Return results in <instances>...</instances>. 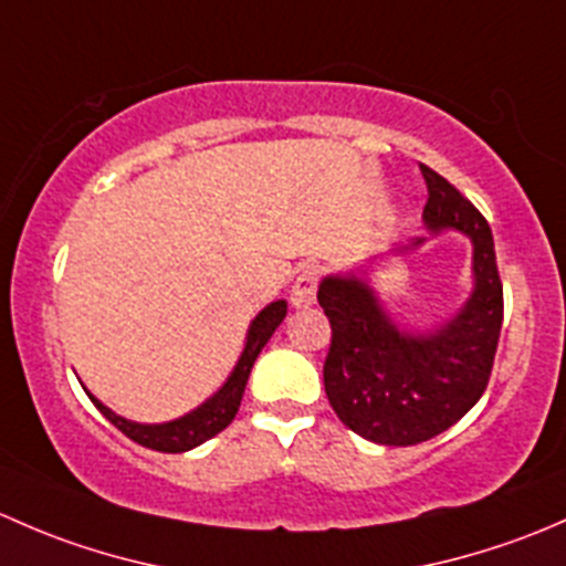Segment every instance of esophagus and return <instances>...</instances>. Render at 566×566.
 <instances>
[{
  "label": "esophagus",
  "instance_id": "obj_1",
  "mask_svg": "<svg viewBox=\"0 0 566 566\" xmlns=\"http://www.w3.org/2000/svg\"><path fill=\"white\" fill-rule=\"evenodd\" d=\"M316 285H318V270L316 266H305V270L296 275L294 285H291V305H294L296 311L316 305Z\"/></svg>",
  "mask_w": 566,
  "mask_h": 566
}]
</instances>
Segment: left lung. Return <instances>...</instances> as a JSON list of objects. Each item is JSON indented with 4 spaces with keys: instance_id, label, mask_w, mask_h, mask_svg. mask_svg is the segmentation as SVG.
<instances>
[{
    "instance_id": "1",
    "label": "left lung",
    "mask_w": 566,
    "mask_h": 566,
    "mask_svg": "<svg viewBox=\"0 0 566 566\" xmlns=\"http://www.w3.org/2000/svg\"><path fill=\"white\" fill-rule=\"evenodd\" d=\"M428 235L455 230L472 248V289L444 323L400 325L375 289L377 272L427 241L413 237L318 283V305L332 324L324 389L340 422L373 444L411 447L444 433L482 398L496 357L504 294L488 220L433 168L422 166Z\"/></svg>"
}]
</instances>
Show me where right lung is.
Instances as JSON below:
<instances>
[{"instance_id":"add662e5","label":"right lung","mask_w":566,"mask_h":566,"mask_svg":"<svg viewBox=\"0 0 566 566\" xmlns=\"http://www.w3.org/2000/svg\"><path fill=\"white\" fill-rule=\"evenodd\" d=\"M285 313H289V302L285 300L270 302L264 311L255 313V318L248 326V335H244L240 359H237L234 368H231L229 378H226L203 403H198L196 409L182 413V417L168 419V422H136V419L122 417V413L111 411L101 398H95L84 384H81V387L90 395L92 403L97 406V411H101L114 428H119L127 439L136 441V444L149 447V450L155 452L196 450L198 444H203V441H209L212 436H218L220 430L229 428L231 419L237 417L255 357H259L261 348L270 343V337L275 335L277 326L283 324Z\"/></svg>"}]
</instances>
